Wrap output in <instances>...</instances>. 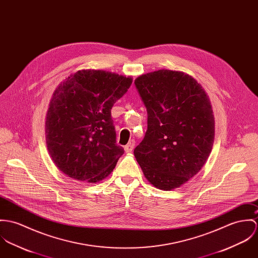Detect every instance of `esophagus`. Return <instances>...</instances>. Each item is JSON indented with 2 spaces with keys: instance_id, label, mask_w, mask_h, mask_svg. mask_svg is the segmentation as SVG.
<instances>
[{
  "instance_id": "obj_1",
  "label": "esophagus",
  "mask_w": 258,
  "mask_h": 258,
  "mask_svg": "<svg viewBox=\"0 0 258 258\" xmlns=\"http://www.w3.org/2000/svg\"><path fill=\"white\" fill-rule=\"evenodd\" d=\"M135 144H136V143H135L134 140L130 141V143H127V144L124 146L125 152H132L133 149H134V147H135Z\"/></svg>"
}]
</instances>
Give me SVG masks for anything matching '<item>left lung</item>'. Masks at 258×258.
Returning <instances> with one entry per match:
<instances>
[{
	"label": "left lung",
	"mask_w": 258,
	"mask_h": 258,
	"mask_svg": "<svg viewBox=\"0 0 258 258\" xmlns=\"http://www.w3.org/2000/svg\"><path fill=\"white\" fill-rule=\"evenodd\" d=\"M147 112V130L135 156L156 188L172 190L194 177L215 138L210 100L200 84L179 71L158 70L136 79Z\"/></svg>",
	"instance_id": "left-lung-1"
}]
</instances>
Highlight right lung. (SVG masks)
Listing matches in <instances>:
<instances>
[{"label": "right lung", "instance_id": "obj_1", "mask_svg": "<svg viewBox=\"0 0 258 258\" xmlns=\"http://www.w3.org/2000/svg\"><path fill=\"white\" fill-rule=\"evenodd\" d=\"M133 83L103 70H80L63 81L49 104L45 135L60 171L96 183L114 170L124 150L116 144L111 110Z\"/></svg>", "mask_w": 258, "mask_h": 258}]
</instances>
